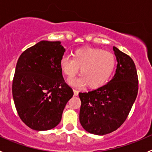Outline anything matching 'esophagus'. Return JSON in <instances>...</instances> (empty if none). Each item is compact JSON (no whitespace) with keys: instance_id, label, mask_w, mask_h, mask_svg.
Instances as JSON below:
<instances>
[{"instance_id":"obj_1","label":"esophagus","mask_w":152,"mask_h":152,"mask_svg":"<svg viewBox=\"0 0 152 152\" xmlns=\"http://www.w3.org/2000/svg\"><path fill=\"white\" fill-rule=\"evenodd\" d=\"M74 91V96H77L78 95V91L77 90H73Z\"/></svg>"}]
</instances>
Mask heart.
Masks as SVG:
<instances>
[{
    "mask_svg": "<svg viewBox=\"0 0 152 152\" xmlns=\"http://www.w3.org/2000/svg\"><path fill=\"white\" fill-rule=\"evenodd\" d=\"M116 64L115 55L99 48L85 47L75 50L73 57L61 58L60 68L68 78L77 75L80 68L81 76L71 79L69 83L75 87H88L92 89L103 86L110 78Z\"/></svg>",
    "mask_w": 152,
    "mask_h": 152,
    "instance_id": "obj_1",
    "label": "heart"
}]
</instances>
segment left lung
<instances>
[{
	"mask_svg": "<svg viewBox=\"0 0 152 152\" xmlns=\"http://www.w3.org/2000/svg\"><path fill=\"white\" fill-rule=\"evenodd\" d=\"M113 51L118 64L112 80L96 90L79 93L80 123L94 135H106L120 127L138 94L139 79L133 60L116 47Z\"/></svg>",
	"mask_w": 152,
	"mask_h": 152,
	"instance_id": "1",
	"label": "left lung"
}]
</instances>
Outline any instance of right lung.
<instances>
[{
	"mask_svg": "<svg viewBox=\"0 0 152 152\" xmlns=\"http://www.w3.org/2000/svg\"><path fill=\"white\" fill-rule=\"evenodd\" d=\"M64 52L61 42L42 40L24 51L17 61L12 84L13 101L21 120L32 129L55 128L73 96L59 65Z\"/></svg>",
	"mask_w": 152,
	"mask_h": 152,
	"instance_id": "right-lung-1",
	"label": "right lung"
}]
</instances>
